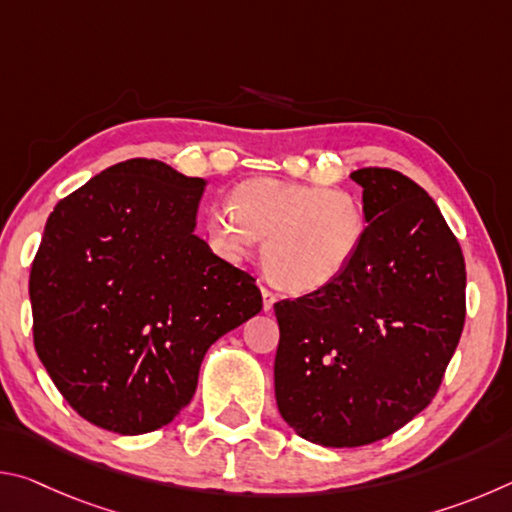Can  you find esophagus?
<instances>
[{
	"label": "esophagus",
	"instance_id": "esophagus-1",
	"mask_svg": "<svg viewBox=\"0 0 512 512\" xmlns=\"http://www.w3.org/2000/svg\"><path fill=\"white\" fill-rule=\"evenodd\" d=\"M262 298H264V311H271L273 305L277 302V296L271 289H262Z\"/></svg>",
	"mask_w": 512,
	"mask_h": 512
}]
</instances>
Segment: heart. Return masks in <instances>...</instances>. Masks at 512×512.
<instances>
[{
	"label": "heart",
	"instance_id": "1",
	"mask_svg": "<svg viewBox=\"0 0 512 512\" xmlns=\"http://www.w3.org/2000/svg\"><path fill=\"white\" fill-rule=\"evenodd\" d=\"M207 239L230 262L264 239L262 266L293 293L325 289L348 271L366 237L361 203L341 189L253 178L235 187L232 207L207 214Z\"/></svg>",
	"mask_w": 512,
	"mask_h": 512
}]
</instances>
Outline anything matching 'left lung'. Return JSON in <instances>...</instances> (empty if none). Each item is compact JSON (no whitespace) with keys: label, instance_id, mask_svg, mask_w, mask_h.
Masks as SVG:
<instances>
[{"label":"left lung","instance_id":"1","mask_svg":"<svg viewBox=\"0 0 512 512\" xmlns=\"http://www.w3.org/2000/svg\"><path fill=\"white\" fill-rule=\"evenodd\" d=\"M366 237L339 280L275 302V400L300 438L361 447L436 395L465 323V262L433 198L400 171L363 167Z\"/></svg>","mask_w":512,"mask_h":512}]
</instances>
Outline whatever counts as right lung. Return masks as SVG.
I'll return each instance as SVG.
<instances>
[{
	"label": "right lung",
	"mask_w": 512,
	"mask_h": 512,
	"mask_svg": "<svg viewBox=\"0 0 512 512\" xmlns=\"http://www.w3.org/2000/svg\"><path fill=\"white\" fill-rule=\"evenodd\" d=\"M205 187L133 158L49 214L29 280L33 343L69 406L101 429L169 424L207 350L262 311L255 277L196 235Z\"/></svg>",
	"instance_id": "obj_1"
}]
</instances>
